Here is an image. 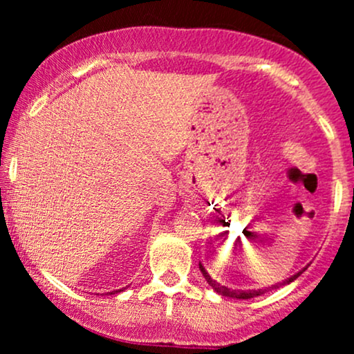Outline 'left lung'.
Returning a JSON list of instances; mask_svg holds the SVG:
<instances>
[{
  "label": "left lung",
  "mask_w": 354,
  "mask_h": 354,
  "mask_svg": "<svg viewBox=\"0 0 354 354\" xmlns=\"http://www.w3.org/2000/svg\"><path fill=\"white\" fill-rule=\"evenodd\" d=\"M308 266H310V265H308ZM308 266H304L303 270H299L298 273L291 276V278L284 279L283 283H276V284H273V286H270V288H265V290H248V291H241V290H231V288L221 286V284H219L218 281H214V279L211 278V276L208 274V271L205 270V266H203L201 263H200V270H201V273H203V276H205V279H206V281H208L209 286L213 288V290L216 291L218 295H221V296H226V298H234V299H250V298H254V296H261L263 293H266V291H271V290H278L279 286H284V284H290V283H293L295 279L298 278V276H301V273H304V271H306V268H308Z\"/></svg>",
  "instance_id": "left-lung-1"
}]
</instances>
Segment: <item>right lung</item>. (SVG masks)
<instances>
[{
    "instance_id": "add662e5",
    "label": "right lung",
    "mask_w": 354,
    "mask_h": 354,
    "mask_svg": "<svg viewBox=\"0 0 354 354\" xmlns=\"http://www.w3.org/2000/svg\"><path fill=\"white\" fill-rule=\"evenodd\" d=\"M121 291H123V288H121V290H116V291H111V293H108V295H115V293H121Z\"/></svg>"
}]
</instances>
